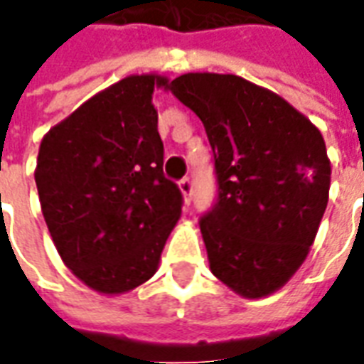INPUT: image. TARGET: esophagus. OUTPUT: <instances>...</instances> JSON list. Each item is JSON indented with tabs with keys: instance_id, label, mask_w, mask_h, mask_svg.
I'll return each instance as SVG.
<instances>
[{
	"instance_id": "esophagus-1",
	"label": "esophagus",
	"mask_w": 364,
	"mask_h": 364,
	"mask_svg": "<svg viewBox=\"0 0 364 364\" xmlns=\"http://www.w3.org/2000/svg\"><path fill=\"white\" fill-rule=\"evenodd\" d=\"M179 191H181L185 205H189L191 197H193V181H191L189 177H185V179L179 181Z\"/></svg>"
}]
</instances>
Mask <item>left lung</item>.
Listing matches in <instances>:
<instances>
[{
    "mask_svg": "<svg viewBox=\"0 0 364 364\" xmlns=\"http://www.w3.org/2000/svg\"><path fill=\"white\" fill-rule=\"evenodd\" d=\"M173 95L205 124L218 203L200 218L210 271L244 298L273 294L310 253L326 213L331 164L308 117L234 74L191 72Z\"/></svg>",
    "mask_w": 364,
    "mask_h": 364,
    "instance_id": "left-lung-1",
    "label": "left lung"
}]
</instances>
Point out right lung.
<instances>
[{
    "label": "right lung",
    "instance_id": "add662e5",
    "mask_svg": "<svg viewBox=\"0 0 364 364\" xmlns=\"http://www.w3.org/2000/svg\"><path fill=\"white\" fill-rule=\"evenodd\" d=\"M159 74H134L80 105L44 134L35 181L60 257L105 296L124 294L158 271L181 218V191L164 175L154 90Z\"/></svg>",
    "mask_w": 364,
    "mask_h": 364
}]
</instances>
